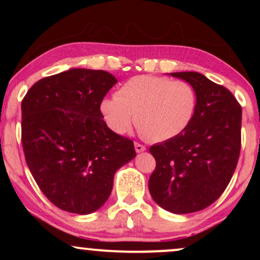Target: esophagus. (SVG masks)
<instances>
[{
  "mask_svg": "<svg viewBox=\"0 0 260 260\" xmlns=\"http://www.w3.org/2000/svg\"><path fill=\"white\" fill-rule=\"evenodd\" d=\"M134 148H136V151H137V153H142V151H144L145 149H147V148L144 147V145L140 144V143H137V142L134 143Z\"/></svg>",
  "mask_w": 260,
  "mask_h": 260,
  "instance_id": "34e87169",
  "label": "esophagus"
}]
</instances>
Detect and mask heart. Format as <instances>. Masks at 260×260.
I'll use <instances>...</instances> for the list:
<instances>
[{
    "mask_svg": "<svg viewBox=\"0 0 260 260\" xmlns=\"http://www.w3.org/2000/svg\"><path fill=\"white\" fill-rule=\"evenodd\" d=\"M196 89L184 80L143 74L128 79L115 98L101 101L104 120L117 134L136 124L151 142H166L187 129L196 115Z\"/></svg>",
    "mask_w": 260,
    "mask_h": 260,
    "instance_id": "1",
    "label": "heart"
}]
</instances>
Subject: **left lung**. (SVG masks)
Returning <instances> with one entry per match:
<instances>
[{
    "label": "left lung",
    "instance_id": "left-lung-1",
    "mask_svg": "<svg viewBox=\"0 0 260 260\" xmlns=\"http://www.w3.org/2000/svg\"><path fill=\"white\" fill-rule=\"evenodd\" d=\"M171 76L189 83L198 103L183 133L149 149L156 161L149 192L170 213H196L217 201L231 181L241 151L242 107L229 89L201 73Z\"/></svg>",
    "mask_w": 260,
    "mask_h": 260
}]
</instances>
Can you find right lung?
Instances as JSON below:
<instances>
[{
  "label": "right lung",
  "instance_id": "obj_1",
  "mask_svg": "<svg viewBox=\"0 0 260 260\" xmlns=\"http://www.w3.org/2000/svg\"><path fill=\"white\" fill-rule=\"evenodd\" d=\"M116 83L105 71L72 68L38 80L22 100L26 165L45 197L68 213L98 210L116 171L136 156L133 140L112 132L100 111Z\"/></svg>",
  "mask_w": 260,
  "mask_h": 260
}]
</instances>
